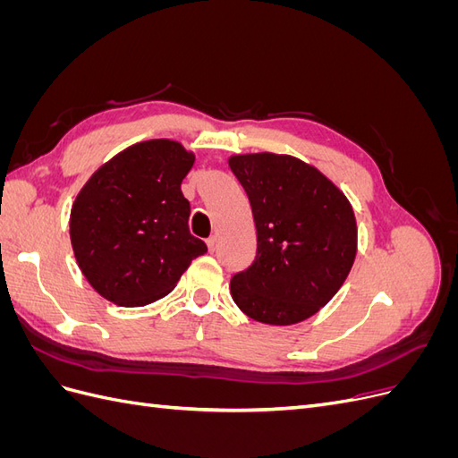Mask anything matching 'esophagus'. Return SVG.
Wrapping results in <instances>:
<instances>
[{"label":"esophagus","mask_w":458,"mask_h":458,"mask_svg":"<svg viewBox=\"0 0 458 458\" xmlns=\"http://www.w3.org/2000/svg\"><path fill=\"white\" fill-rule=\"evenodd\" d=\"M206 244H208V250L214 252V250H216V244H217V239H216V237H210V239L206 241Z\"/></svg>","instance_id":"1"}]
</instances>
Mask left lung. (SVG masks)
<instances>
[{"instance_id": "1", "label": "left lung", "mask_w": 458, "mask_h": 458, "mask_svg": "<svg viewBox=\"0 0 458 458\" xmlns=\"http://www.w3.org/2000/svg\"><path fill=\"white\" fill-rule=\"evenodd\" d=\"M229 168L250 200L258 237L254 261L231 279L234 303L259 323L306 321L353 266L357 225L348 199L293 157H233Z\"/></svg>"}]
</instances>
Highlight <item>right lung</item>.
<instances>
[{
  "label": "right lung",
  "mask_w": 458,
  "mask_h": 458,
  "mask_svg": "<svg viewBox=\"0 0 458 458\" xmlns=\"http://www.w3.org/2000/svg\"><path fill=\"white\" fill-rule=\"evenodd\" d=\"M195 164L168 140L137 143L97 170L71 214L81 273L103 298L141 308L170 294L191 261L206 254L189 231L182 182Z\"/></svg>",
  "instance_id": "1"
}]
</instances>
